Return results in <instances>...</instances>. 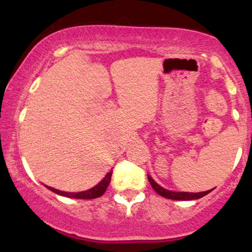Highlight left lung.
Wrapping results in <instances>:
<instances>
[{
    "label": "left lung",
    "mask_w": 252,
    "mask_h": 252,
    "mask_svg": "<svg viewBox=\"0 0 252 252\" xmlns=\"http://www.w3.org/2000/svg\"><path fill=\"white\" fill-rule=\"evenodd\" d=\"M148 180L152 185V187L154 189V190L158 194H160L161 196L167 199H172V200H194V199H199L205 196L206 194H209L211 192L210 190H206V192H199V193H189V192H172V190L164 189L160 185H158L156 182L153 180L152 178L148 175Z\"/></svg>",
    "instance_id": "1"
}]
</instances>
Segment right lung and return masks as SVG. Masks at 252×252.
<instances>
[{
    "label": "right lung",
    "mask_w": 252,
    "mask_h": 252,
    "mask_svg": "<svg viewBox=\"0 0 252 252\" xmlns=\"http://www.w3.org/2000/svg\"><path fill=\"white\" fill-rule=\"evenodd\" d=\"M111 175H112V170H110L108 174L105 175V178L103 179L97 186H94V189L85 190V192H78V193H68V192H62V190L52 189V187H47L48 189H51L52 192L57 193V194L63 195V196H68V198H76V199H96L102 196L104 193H105L106 189H108L110 181H111Z\"/></svg>",
    "instance_id": "obj_1"
}]
</instances>
